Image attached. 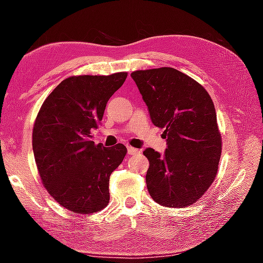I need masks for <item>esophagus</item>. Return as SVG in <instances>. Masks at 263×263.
<instances>
[{
    "mask_svg": "<svg viewBox=\"0 0 263 263\" xmlns=\"http://www.w3.org/2000/svg\"><path fill=\"white\" fill-rule=\"evenodd\" d=\"M127 153L130 155H136V154H139L140 151L138 148L132 147V146H127Z\"/></svg>",
    "mask_w": 263,
    "mask_h": 263,
    "instance_id": "34e87169",
    "label": "esophagus"
}]
</instances>
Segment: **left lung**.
Masks as SVG:
<instances>
[{
    "mask_svg": "<svg viewBox=\"0 0 263 263\" xmlns=\"http://www.w3.org/2000/svg\"><path fill=\"white\" fill-rule=\"evenodd\" d=\"M155 126L164 128V154L146 148L148 193L167 208H186L210 188L218 173L221 136L209 92L172 67L131 73Z\"/></svg>",
    "mask_w": 263,
    "mask_h": 263,
    "instance_id": "left-lung-1",
    "label": "left lung"
}]
</instances>
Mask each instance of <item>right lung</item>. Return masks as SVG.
Returning a JSON list of instances; mask_svg holds the SVG:
<instances>
[{
	"label": "right lung",
	"mask_w": 263,
	"mask_h": 263,
	"mask_svg": "<svg viewBox=\"0 0 263 263\" xmlns=\"http://www.w3.org/2000/svg\"><path fill=\"white\" fill-rule=\"evenodd\" d=\"M126 77L121 72L65 79L35 118L32 148L38 173L48 194L69 211L89 215L108 205L110 175L127 149L123 144L96 145L91 132Z\"/></svg>",
	"instance_id": "1"
}]
</instances>
